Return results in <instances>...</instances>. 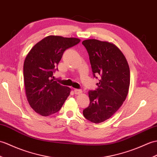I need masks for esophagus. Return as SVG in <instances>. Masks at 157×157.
<instances>
[{
    "mask_svg": "<svg viewBox=\"0 0 157 157\" xmlns=\"http://www.w3.org/2000/svg\"><path fill=\"white\" fill-rule=\"evenodd\" d=\"M82 92V91L81 90H79V89H75L74 90V93L75 94H81Z\"/></svg>",
    "mask_w": 157,
    "mask_h": 157,
    "instance_id": "esophagus-1",
    "label": "esophagus"
}]
</instances>
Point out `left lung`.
<instances>
[{
	"label": "left lung",
	"instance_id": "obj_1",
	"mask_svg": "<svg viewBox=\"0 0 157 157\" xmlns=\"http://www.w3.org/2000/svg\"><path fill=\"white\" fill-rule=\"evenodd\" d=\"M82 44L88 53L94 78L100 79L98 88L89 91L90 102L83 114L90 122L100 123L110 118L126 100L130 69L124 56L112 43L87 39Z\"/></svg>",
	"mask_w": 157,
	"mask_h": 157
}]
</instances>
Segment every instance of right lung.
Segmentation results:
<instances>
[{"instance_id":"add662e5","label":"right lung","mask_w":157,"mask_h":157,"mask_svg":"<svg viewBox=\"0 0 157 157\" xmlns=\"http://www.w3.org/2000/svg\"><path fill=\"white\" fill-rule=\"evenodd\" d=\"M80 40L61 36H48L37 43L28 53L23 65L25 92L29 105L43 116L60 110L70 87L53 81V73L64 52L77 45Z\"/></svg>"}]
</instances>
